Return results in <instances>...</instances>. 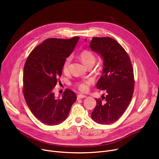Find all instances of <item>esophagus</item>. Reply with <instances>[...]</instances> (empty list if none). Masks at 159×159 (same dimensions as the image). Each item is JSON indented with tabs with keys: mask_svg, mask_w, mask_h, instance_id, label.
<instances>
[{
	"mask_svg": "<svg viewBox=\"0 0 159 159\" xmlns=\"http://www.w3.org/2000/svg\"><path fill=\"white\" fill-rule=\"evenodd\" d=\"M86 96L85 95H82V94H80L77 95V99H81V98H86Z\"/></svg>",
	"mask_w": 159,
	"mask_h": 159,
	"instance_id": "1",
	"label": "esophagus"
}]
</instances>
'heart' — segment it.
<instances>
[{
	"label": "heart",
	"mask_w": 159,
	"mask_h": 159,
	"mask_svg": "<svg viewBox=\"0 0 159 159\" xmlns=\"http://www.w3.org/2000/svg\"><path fill=\"white\" fill-rule=\"evenodd\" d=\"M79 57L80 58L82 62L87 66L89 65H93L96 61V56L95 53L92 51H91V50L89 49L82 50V51H81L79 53ZM71 61V58L70 57H66L64 59L62 64V70L64 72L66 73L68 71ZM91 82V80H82L77 82L76 86L80 91H86L88 90Z\"/></svg>",
	"instance_id": "obj_1"
}]
</instances>
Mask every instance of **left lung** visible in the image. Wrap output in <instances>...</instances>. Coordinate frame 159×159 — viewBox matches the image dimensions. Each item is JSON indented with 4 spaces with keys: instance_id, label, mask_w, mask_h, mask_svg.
<instances>
[{
    "instance_id": "8db88e82",
    "label": "left lung",
    "mask_w": 159,
    "mask_h": 159,
    "mask_svg": "<svg viewBox=\"0 0 159 159\" xmlns=\"http://www.w3.org/2000/svg\"><path fill=\"white\" fill-rule=\"evenodd\" d=\"M89 46L103 59L102 75L97 88L107 93L102 99L95 98L97 105L91 118L98 124H110L119 119L131 101L135 86L133 69L128 54L115 39L93 37Z\"/></svg>"
}]
</instances>
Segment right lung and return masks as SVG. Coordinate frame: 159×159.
Wrapping results in <instances>:
<instances>
[{
    "label": "right lung",
    "instance_id": "obj_1",
    "mask_svg": "<svg viewBox=\"0 0 159 159\" xmlns=\"http://www.w3.org/2000/svg\"><path fill=\"white\" fill-rule=\"evenodd\" d=\"M79 39L51 38L45 40L30 53L24 67L23 94L30 111L35 117L48 126L64 121L75 93L67 89L62 98H55L53 89L62 75V64L73 52Z\"/></svg>",
    "mask_w": 159,
    "mask_h": 159
}]
</instances>
